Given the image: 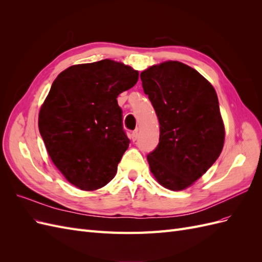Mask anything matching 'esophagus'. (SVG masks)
Returning <instances> with one entry per match:
<instances>
[{"mask_svg":"<svg viewBox=\"0 0 262 262\" xmlns=\"http://www.w3.org/2000/svg\"><path fill=\"white\" fill-rule=\"evenodd\" d=\"M138 137H139L138 130H137V131H134V132H132V134H131V139H132V141H137Z\"/></svg>","mask_w":262,"mask_h":262,"instance_id":"1","label":"esophagus"}]
</instances>
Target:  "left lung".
Here are the masks:
<instances>
[{"label":"left lung","instance_id":"1","mask_svg":"<svg viewBox=\"0 0 262 262\" xmlns=\"http://www.w3.org/2000/svg\"><path fill=\"white\" fill-rule=\"evenodd\" d=\"M141 81L160 121V143L147 156L150 172L164 188L185 190L207 172L224 146L216 92L179 61L147 68Z\"/></svg>","mask_w":262,"mask_h":262}]
</instances>
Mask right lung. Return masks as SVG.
Segmentation results:
<instances>
[{
  "label": "right lung",
  "instance_id": "1",
  "mask_svg": "<svg viewBox=\"0 0 262 262\" xmlns=\"http://www.w3.org/2000/svg\"><path fill=\"white\" fill-rule=\"evenodd\" d=\"M138 80L139 71L105 59L70 67L52 83L39 132L55 167L76 188L94 191L116 176L130 143L117 97Z\"/></svg>",
  "mask_w": 262,
  "mask_h": 262
}]
</instances>
